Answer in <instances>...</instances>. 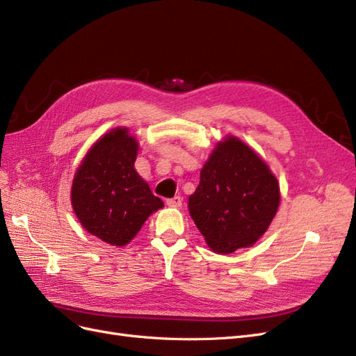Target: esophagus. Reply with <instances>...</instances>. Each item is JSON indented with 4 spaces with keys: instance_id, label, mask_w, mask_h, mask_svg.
Masks as SVG:
<instances>
[{
    "instance_id": "esophagus-1",
    "label": "esophagus",
    "mask_w": 356,
    "mask_h": 356,
    "mask_svg": "<svg viewBox=\"0 0 356 356\" xmlns=\"http://www.w3.org/2000/svg\"><path fill=\"white\" fill-rule=\"evenodd\" d=\"M181 203H182V197H181V196H175V197L166 199V204H168V207H172V208L181 207Z\"/></svg>"
}]
</instances>
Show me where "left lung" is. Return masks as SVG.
Returning <instances> with one entry per match:
<instances>
[{"label":"left lung","instance_id":"1","mask_svg":"<svg viewBox=\"0 0 356 356\" xmlns=\"http://www.w3.org/2000/svg\"><path fill=\"white\" fill-rule=\"evenodd\" d=\"M279 199L277 181L264 161L239 139L227 138L204 163L188 209L212 250L230 254L264 234Z\"/></svg>","mask_w":356,"mask_h":356}]
</instances>
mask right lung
<instances>
[{
	"label": "right lung",
	"instance_id": "1",
	"mask_svg": "<svg viewBox=\"0 0 356 356\" xmlns=\"http://www.w3.org/2000/svg\"><path fill=\"white\" fill-rule=\"evenodd\" d=\"M136 152L135 138L115 129L90 148L72 182V208L83 227L114 246L131 242L149 213L163 207L136 174Z\"/></svg>",
	"mask_w": 356,
	"mask_h": 356
}]
</instances>
